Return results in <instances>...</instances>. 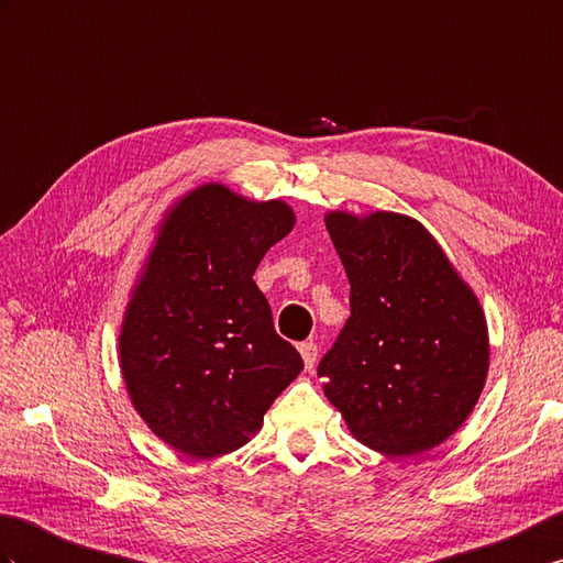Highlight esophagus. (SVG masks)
Returning a JSON list of instances; mask_svg holds the SVG:
<instances>
[{
  "mask_svg": "<svg viewBox=\"0 0 563 563\" xmlns=\"http://www.w3.org/2000/svg\"><path fill=\"white\" fill-rule=\"evenodd\" d=\"M299 355H302V360H305V367L311 369L313 362H317V355H319L317 343H311V341L299 343Z\"/></svg>",
  "mask_w": 563,
  "mask_h": 563,
  "instance_id": "1",
  "label": "esophagus"
}]
</instances>
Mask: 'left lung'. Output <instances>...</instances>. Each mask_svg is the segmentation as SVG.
<instances>
[{
	"label": "left lung",
	"mask_w": 563,
	"mask_h": 563,
	"mask_svg": "<svg viewBox=\"0 0 563 563\" xmlns=\"http://www.w3.org/2000/svg\"><path fill=\"white\" fill-rule=\"evenodd\" d=\"M350 319L319 362L323 394L364 446L410 459L467 420L489 372L485 311L420 220L325 213Z\"/></svg>",
	"instance_id": "1"
}]
</instances>
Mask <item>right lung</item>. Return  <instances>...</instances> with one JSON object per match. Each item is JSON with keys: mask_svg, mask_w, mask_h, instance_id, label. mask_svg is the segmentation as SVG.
I'll return each mask as SVG.
<instances>
[{"mask_svg": "<svg viewBox=\"0 0 563 563\" xmlns=\"http://www.w3.org/2000/svg\"><path fill=\"white\" fill-rule=\"evenodd\" d=\"M292 228L285 201L216 181L165 211L124 311L120 367L141 420L175 451L199 461L238 451L305 369L254 283Z\"/></svg>", "mask_w": 563, "mask_h": 563, "instance_id": "right-lung-1", "label": "right lung"}]
</instances>
